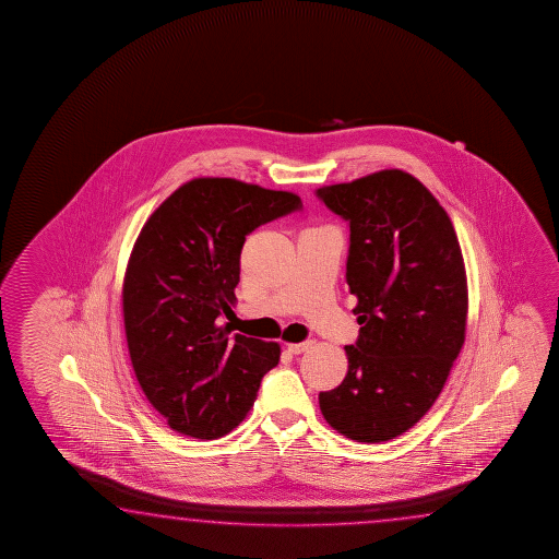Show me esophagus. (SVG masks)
<instances>
[{"mask_svg":"<svg viewBox=\"0 0 559 559\" xmlns=\"http://www.w3.org/2000/svg\"><path fill=\"white\" fill-rule=\"evenodd\" d=\"M311 346V341L297 342V344H287V350L292 352V354H304V352L309 350Z\"/></svg>","mask_w":559,"mask_h":559,"instance_id":"1","label":"esophagus"}]
</instances>
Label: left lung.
I'll list each match as a JSON object with an SVG mask.
<instances>
[{
    "instance_id": "left-lung-1",
    "label": "left lung",
    "mask_w": 559,
    "mask_h": 559,
    "mask_svg": "<svg viewBox=\"0 0 559 559\" xmlns=\"http://www.w3.org/2000/svg\"><path fill=\"white\" fill-rule=\"evenodd\" d=\"M350 227L346 282L358 297L348 373L319 395L341 435L376 444L407 432L444 388L465 341L467 284L454 225L425 186L383 170L314 191Z\"/></svg>"
}]
</instances>
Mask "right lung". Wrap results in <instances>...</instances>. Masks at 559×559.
<instances>
[{"label":"right lung","mask_w":559,"mask_h":559,"mask_svg":"<svg viewBox=\"0 0 559 559\" xmlns=\"http://www.w3.org/2000/svg\"><path fill=\"white\" fill-rule=\"evenodd\" d=\"M301 209L289 191L199 178L142 227L124 274V332L144 395L176 432L201 440L228 435L277 366V342L230 334L223 322L235 314L248 235Z\"/></svg>","instance_id":"obj_1"}]
</instances>
